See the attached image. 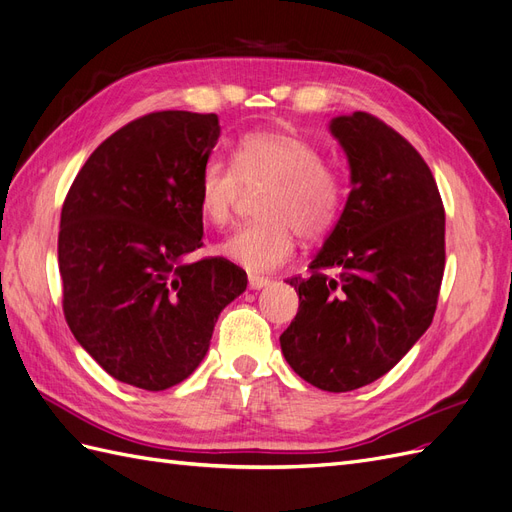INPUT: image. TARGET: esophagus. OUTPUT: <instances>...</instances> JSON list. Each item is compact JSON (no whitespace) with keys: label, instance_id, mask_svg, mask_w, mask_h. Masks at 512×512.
<instances>
[{"label":"esophagus","instance_id":"esophagus-1","mask_svg":"<svg viewBox=\"0 0 512 512\" xmlns=\"http://www.w3.org/2000/svg\"><path fill=\"white\" fill-rule=\"evenodd\" d=\"M271 280L269 277H260V275H247V286H250V290H260L265 288Z\"/></svg>","mask_w":512,"mask_h":512}]
</instances>
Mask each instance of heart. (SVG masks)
I'll return each mask as SVG.
<instances>
[{"label": "heart", "instance_id": "1", "mask_svg": "<svg viewBox=\"0 0 512 512\" xmlns=\"http://www.w3.org/2000/svg\"><path fill=\"white\" fill-rule=\"evenodd\" d=\"M265 185L258 198L262 220L237 230L218 252L252 273L282 267L294 252V232L318 241L337 222L342 209V179L305 138L286 130L245 134L232 151V166L211 160L198 181L203 220L224 228L235 218L243 188Z\"/></svg>", "mask_w": 512, "mask_h": 512}]
</instances>
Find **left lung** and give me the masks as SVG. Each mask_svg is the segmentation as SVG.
Masks as SVG:
<instances>
[{
	"instance_id": "8db88e82",
	"label": "left lung",
	"mask_w": 512,
	"mask_h": 512,
	"mask_svg": "<svg viewBox=\"0 0 512 512\" xmlns=\"http://www.w3.org/2000/svg\"><path fill=\"white\" fill-rule=\"evenodd\" d=\"M350 185L346 207L309 265L290 277L299 312L280 335L297 374L329 393L391 371L433 320L444 275V207L404 136L356 111L331 119Z\"/></svg>"
}]
</instances>
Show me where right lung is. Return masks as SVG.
<instances>
[{"label":"right lung","instance_id":"1","mask_svg":"<svg viewBox=\"0 0 512 512\" xmlns=\"http://www.w3.org/2000/svg\"><path fill=\"white\" fill-rule=\"evenodd\" d=\"M218 115L160 111L91 153L64 200L59 273L72 335L115 380L164 391L205 359L222 309L247 286L203 245L200 173Z\"/></svg>","mask_w":512,"mask_h":512}]
</instances>
